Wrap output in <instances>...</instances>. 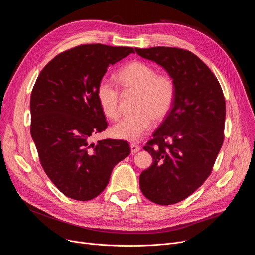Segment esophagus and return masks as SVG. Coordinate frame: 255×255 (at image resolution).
<instances>
[{"instance_id": "34e87169", "label": "esophagus", "mask_w": 255, "mask_h": 255, "mask_svg": "<svg viewBox=\"0 0 255 255\" xmlns=\"http://www.w3.org/2000/svg\"><path fill=\"white\" fill-rule=\"evenodd\" d=\"M130 148H131V153H132V154L137 153V152L140 150V146L137 145L136 143H131V144H130Z\"/></svg>"}]
</instances>
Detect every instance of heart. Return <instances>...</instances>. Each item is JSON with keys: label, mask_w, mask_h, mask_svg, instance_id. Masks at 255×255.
I'll list each match as a JSON object with an SVG mask.
<instances>
[{"label": "heart", "mask_w": 255, "mask_h": 255, "mask_svg": "<svg viewBox=\"0 0 255 255\" xmlns=\"http://www.w3.org/2000/svg\"><path fill=\"white\" fill-rule=\"evenodd\" d=\"M120 87L126 92H136L135 113L122 119L112 129L117 138L129 141L140 139L153 121L163 120L171 111L176 99V83L169 74L157 73L155 67L135 61L116 74ZM100 109L105 117L115 121L120 116V91L109 79H101L96 90Z\"/></svg>", "instance_id": "1"}]
</instances>
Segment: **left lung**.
<instances>
[{"label": "left lung", "instance_id": "left-lung-1", "mask_svg": "<svg viewBox=\"0 0 255 255\" xmlns=\"http://www.w3.org/2000/svg\"><path fill=\"white\" fill-rule=\"evenodd\" d=\"M176 83L170 113L143 146L153 164L141 172L142 194L157 205H173L192 194L211 175L224 139L225 99L209 67L178 47L135 48Z\"/></svg>", "mask_w": 255, "mask_h": 255}]
</instances>
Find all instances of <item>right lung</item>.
<instances>
[{"label": "right lung", "mask_w": 255, "mask_h": 255, "mask_svg": "<svg viewBox=\"0 0 255 255\" xmlns=\"http://www.w3.org/2000/svg\"><path fill=\"white\" fill-rule=\"evenodd\" d=\"M132 47L83 44L65 50L40 72L31 94V135L47 177L66 196L86 202L109 184L129 143L90 137L107 128L96 90L109 67Z\"/></svg>", "instance_id": "add662e5"}]
</instances>
